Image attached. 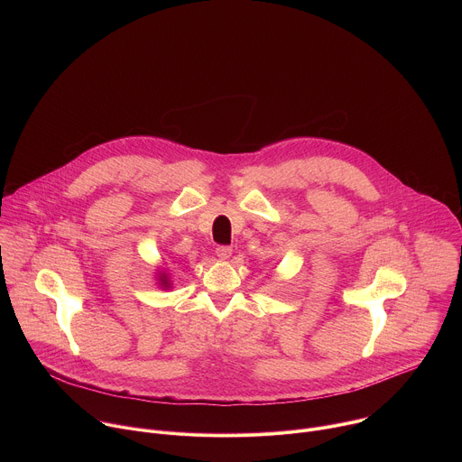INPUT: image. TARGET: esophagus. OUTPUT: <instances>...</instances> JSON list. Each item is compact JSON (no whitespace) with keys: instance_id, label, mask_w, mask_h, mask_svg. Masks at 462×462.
Returning <instances> with one entry per match:
<instances>
[{"instance_id":"obj_1","label":"esophagus","mask_w":462,"mask_h":462,"mask_svg":"<svg viewBox=\"0 0 462 462\" xmlns=\"http://www.w3.org/2000/svg\"><path fill=\"white\" fill-rule=\"evenodd\" d=\"M216 254L219 259H228L232 255V248L230 246H217Z\"/></svg>"}]
</instances>
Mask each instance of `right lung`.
<instances>
[{"mask_svg": "<svg viewBox=\"0 0 462 462\" xmlns=\"http://www.w3.org/2000/svg\"><path fill=\"white\" fill-rule=\"evenodd\" d=\"M157 285L161 287V289H171V280H170V276H168V273L162 269V271H157Z\"/></svg>", "mask_w": 462, "mask_h": 462, "instance_id": "1", "label": "right lung"}]
</instances>
